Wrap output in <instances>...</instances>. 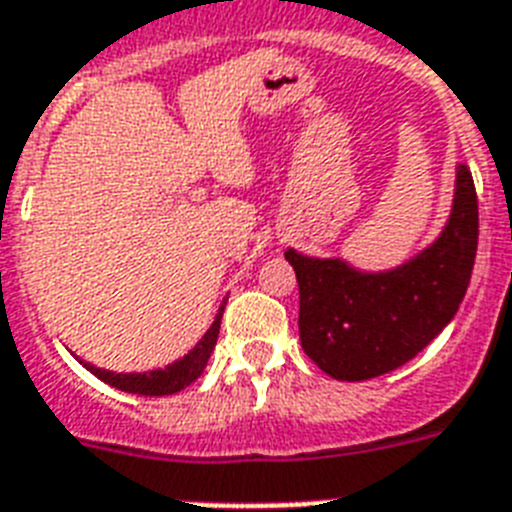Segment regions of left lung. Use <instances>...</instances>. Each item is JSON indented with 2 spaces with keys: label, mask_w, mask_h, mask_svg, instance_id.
Segmentation results:
<instances>
[{
  "label": "left lung",
  "mask_w": 512,
  "mask_h": 512,
  "mask_svg": "<svg viewBox=\"0 0 512 512\" xmlns=\"http://www.w3.org/2000/svg\"><path fill=\"white\" fill-rule=\"evenodd\" d=\"M476 248V185L460 163L449 224L431 248L404 267L362 275L338 259L285 251L298 280L301 346L335 380H370L402 367L457 314Z\"/></svg>",
  "instance_id": "left-lung-1"
}]
</instances>
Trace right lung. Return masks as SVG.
<instances>
[{
  "label": "right lung",
  "mask_w": 512,
  "mask_h": 512,
  "mask_svg": "<svg viewBox=\"0 0 512 512\" xmlns=\"http://www.w3.org/2000/svg\"><path fill=\"white\" fill-rule=\"evenodd\" d=\"M224 309V306H222ZM219 322H222V314L216 317L214 325L208 327V333L200 338V343L195 349L182 357L179 362L169 365L166 370H153V372H110V370H100V367H92L84 362L92 375H97L100 380L110 383L118 391H126V394H142V396H169L177 394L182 388H187L190 383L203 375L208 365V357H211V351L216 346V338H219Z\"/></svg>",
  "instance_id": "1"
}]
</instances>
